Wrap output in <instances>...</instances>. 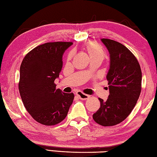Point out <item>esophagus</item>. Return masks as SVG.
Here are the masks:
<instances>
[{"label": "esophagus", "instance_id": "obj_1", "mask_svg": "<svg viewBox=\"0 0 157 157\" xmlns=\"http://www.w3.org/2000/svg\"><path fill=\"white\" fill-rule=\"evenodd\" d=\"M76 94L79 97V98L81 100H86L88 98H90V96L87 95V94H83L82 91H77V92L76 93Z\"/></svg>", "mask_w": 157, "mask_h": 157}]
</instances>
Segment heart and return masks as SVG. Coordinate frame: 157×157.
Wrapping results in <instances>:
<instances>
[{"label":"heart","instance_id":"b5f03b06","mask_svg":"<svg viewBox=\"0 0 157 157\" xmlns=\"http://www.w3.org/2000/svg\"><path fill=\"white\" fill-rule=\"evenodd\" d=\"M87 50L89 52L90 57H95V56H101V57H104L105 52L103 49L101 48V46H99L98 44L95 42H90L87 44ZM74 55V52L72 51L69 53L68 56H67V59H70Z\"/></svg>","mask_w":157,"mask_h":157}]
</instances>
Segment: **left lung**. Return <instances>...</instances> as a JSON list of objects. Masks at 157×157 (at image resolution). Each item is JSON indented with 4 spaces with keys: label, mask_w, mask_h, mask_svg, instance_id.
<instances>
[{
    "label": "left lung",
    "mask_w": 157,
    "mask_h": 157,
    "mask_svg": "<svg viewBox=\"0 0 157 157\" xmlns=\"http://www.w3.org/2000/svg\"><path fill=\"white\" fill-rule=\"evenodd\" d=\"M110 55L106 75L109 95L105 101L99 98L100 107L93 115L94 121L103 126L122 122L128 116L140 97L141 70L134 55L123 44L109 39H101Z\"/></svg>",
    "instance_id": "left-lung-1"
}]
</instances>
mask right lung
<instances>
[{
    "label": "right lung",
    "instance_id": "1",
    "mask_svg": "<svg viewBox=\"0 0 157 157\" xmlns=\"http://www.w3.org/2000/svg\"><path fill=\"white\" fill-rule=\"evenodd\" d=\"M72 44H42L29 52L20 66L18 87L23 104L32 117L43 125L63 121L72 104L74 94L57 90L55 84L63 67V53Z\"/></svg>",
    "mask_w": 157,
    "mask_h": 157
}]
</instances>
